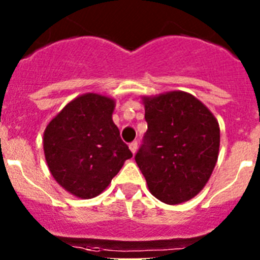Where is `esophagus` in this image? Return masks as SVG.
Returning a JSON list of instances; mask_svg holds the SVG:
<instances>
[{"mask_svg": "<svg viewBox=\"0 0 260 260\" xmlns=\"http://www.w3.org/2000/svg\"><path fill=\"white\" fill-rule=\"evenodd\" d=\"M128 148H130V150H132V152H133V153L137 152V150H138V142H137V141L132 142V143L128 144Z\"/></svg>", "mask_w": 260, "mask_h": 260, "instance_id": "esophagus-1", "label": "esophagus"}]
</instances>
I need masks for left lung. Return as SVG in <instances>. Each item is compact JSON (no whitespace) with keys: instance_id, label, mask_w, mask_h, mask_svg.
I'll use <instances>...</instances> for the list:
<instances>
[{"instance_id":"1","label":"left lung","mask_w":260,"mask_h":260,"mask_svg":"<svg viewBox=\"0 0 260 260\" xmlns=\"http://www.w3.org/2000/svg\"><path fill=\"white\" fill-rule=\"evenodd\" d=\"M143 102L147 132L135 161L158 201H189L203 189L217 161L219 123L206 105L182 91Z\"/></svg>"}]
</instances>
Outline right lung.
I'll return each mask as SVG.
<instances>
[{"instance_id": "right-lung-1", "label": "right lung", "mask_w": 260, "mask_h": 260, "mask_svg": "<svg viewBox=\"0 0 260 260\" xmlns=\"http://www.w3.org/2000/svg\"><path fill=\"white\" fill-rule=\"evenodd\" d=\"M113 109L112 99L87 93L69 103L45 128L50 173L79 198L100 194L133 156L112 119Z\"/></svg>"}]
</instances>
